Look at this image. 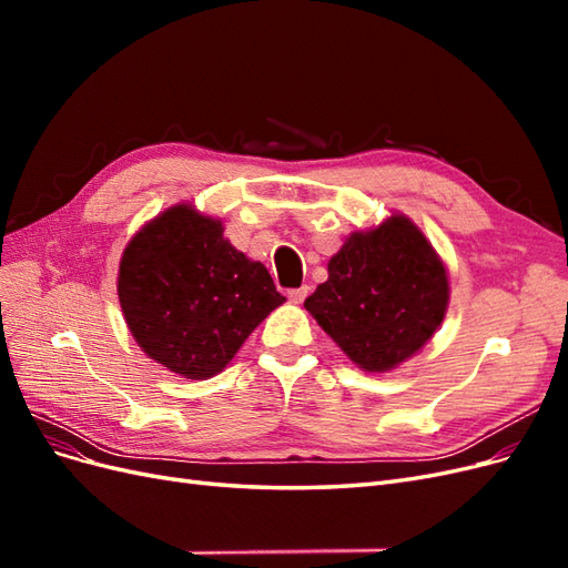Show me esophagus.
<instances>
[{
    "mask_svg": "<svg viewBox=\"0 0 568 568\" xmlns=\"http://www.w3.org/2000/svg\"><path fill=\"white\" fill-rule=\"evenodd\" d=\"M307 291H311V288H307V286H301V288H291V291H288V298L294 301V303H301V301L307 296Z\"/></svg>",
    "mask_w": 568,
    "mask_h": 568,
    "instance_id": "obj_1",
    "label": "esophagus"
}]
</instances>
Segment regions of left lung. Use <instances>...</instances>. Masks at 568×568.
Instances as JSON below:
<instances>
[{"label":"left lung","mask_w":568,"mask_h":568,"mask_svg":"<svg viewBox=\"0 0 568 568\" xmlns=\"http://www.w3.org/2000/svg\"><path fill=\"white\" fill-rule=\"evenodd\" d=\"M338 348L367 372L400 365L434 336L448 307V274L403 215L355 232L329 261V280L305 298Z\"/></svg>","instance_id":"8db88e82"}]
</instances>
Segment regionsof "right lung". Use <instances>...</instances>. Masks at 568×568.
Masks as SVG:
<instances>
[{"label": "right lung", "mask_w": 568, "mask_h": 568, "mask_svg": "<svg viewBox=\"0 0 568 568\" xmlns=\"http://www.w3.org/2000/svg\"><path fill=\"white\" fill-rule=\"evenodd\" d=\"M118 298L144 353L186 379L222 372L286 298L217 220L175 205L136 234L118 272Z\"/></svg>", "instance_id": "1"}]
</instances>
